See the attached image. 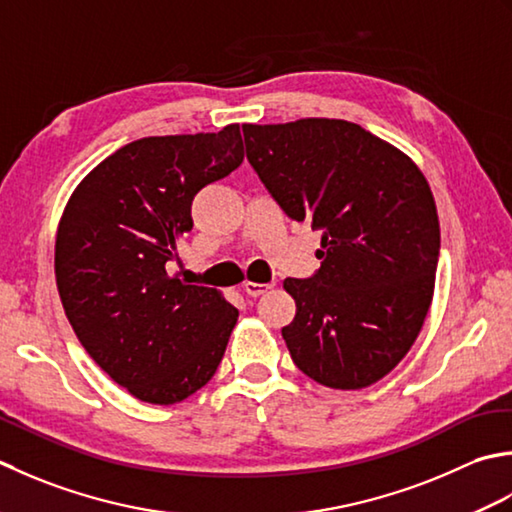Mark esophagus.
Listing matches in <instances>:
<instances>
[{
    "mask_svg": "<svg viewBox=\"0 0 512 512\" xmlns=\"http://www.w3.org/2000/svg\"><path fill=\"white\" fill-rule=\"evenodd\" d=\"M274 287V285H269V283H254V280H247L245 283V294L247 296H252V298H258V296H263V294H267V291Z\"/></svg>",
    "mask_w": 512,
    "mask_h": 512,
    "instance_id": "obj_1",
    "label": "esophagus"
}]
</instances>
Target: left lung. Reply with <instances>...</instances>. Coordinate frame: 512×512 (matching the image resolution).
Masks as SVG:
<instances>
[{
	"label": "left lung",
	"instance_id": "1",
	"mask_svg": "<svg viewBox=\"0 0 512 512\" xmlns=\"http://www.w3.org/2000/svg\"><path fill=\"white\" fill-rule=\"evenodd\" d=\"M247 159L294 221L322 229L320 269L287 278L283 338L322 387L356 391L391 373L429 314L440 256L435 198L411 156L342 119L243 123Z\"/></svg>",
	"mask_w": 512,
	"mask_h": 512
}]
</instances>
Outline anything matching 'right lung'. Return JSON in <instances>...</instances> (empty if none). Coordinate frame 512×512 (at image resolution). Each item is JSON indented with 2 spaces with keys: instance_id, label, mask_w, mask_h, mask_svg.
I'll return each instance as SVG.
<instances>
[{
  "instance_id": "add662e5",
  "label": "right lung",
  "mask_w": 512,
  "mask_h": 512,
  "mask_svg": "<svg viewBox=\"0 0 512 512\" xmlns=\"http://www.w3.org/2000/svg\"><path fill=\"white\" fill-rule=\"evenodd\" d=\"M243 156L238 123L132 141L83 176L59 218L55 278L72 331L141 402L190 398L223 360L238 309L165 265L192 232L194 196Z\"/></svg>"
}]
</instances>
